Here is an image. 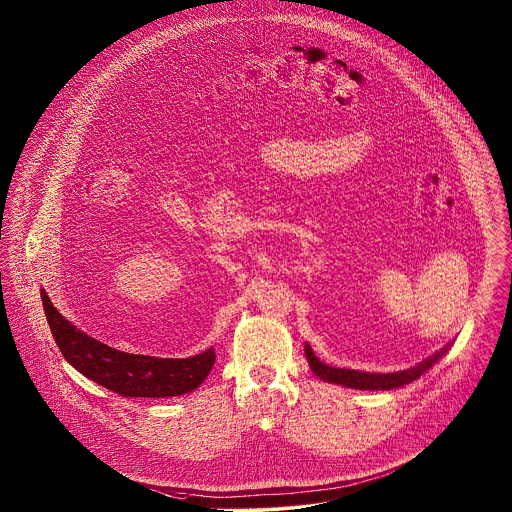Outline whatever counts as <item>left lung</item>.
<instances>
[{
  "label": "left lung",
  "mask_w": 512,
  "mask_h": 512,
  "mask_svg": "<svg viewBox=\"0 0 512 512\" xmlns=\"http://www.w3.org/2000/svg\"><path fill=\"white\" fill-rule=\"evenodd\" d=\"M447 348L449 346L441 348L439 352H435L433 356H429L427 360H423L421 364H417L413 368L394 372V374H372V372H358V370H348V368L326 366L314 356V352L308 344H305V354H307L310 370L324 382L340 384V386L354 388V390H394V388H402L406 384H411L421 374H425L447 352Z\"/></svg>",
  "instance_id": "left-lung-1"
}]
</instances>
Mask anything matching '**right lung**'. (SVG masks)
Listing matches in <instances>:
<instances>
[{
  "instance_id": "obj_1",
  "label": "right lung",
  "mask_w": 512,
  "mask_h": 512,
  "mask_svg": "<svg viewBox=\"0 0 512 512\" xmlns=\"http://www.w3.org/2000/svg\"><path fill=\"white\" fill-rule=\"evenodd\" d=\"M53 338L65 360L89 380L122 398H176L196 390L215 362L209 348L190 358H158L128 354L77 330L43 295Z\"/></svg>"
}]
</instances>
